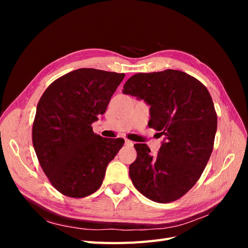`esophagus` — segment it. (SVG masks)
Masks as SVG:
<instances>
[{
    "label": "esophagus",
    "mask_w": 248,
    "mask_h": 248,
    "mask_svg": "<svg viewBox=\"0 0 248 248\" xmlns=\"http://www.w3.org/2000/svg\"><path fill=\"white\" fill-rule=\"evenodd\" d=\"M125 145H127V146H133V142L131 140H125Z\"/></svg>",
    "instance_id": "esophagus-1"
}]
</instances>
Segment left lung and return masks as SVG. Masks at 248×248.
<instances>
[{
	"mask_svg": "<svg viewBox=\"0 0 248 248\" xmlns=\"http://www.w3.org/2000/svg\"><path fill=\"white\" fill-rule=\"evenodd\" d=\"M123 93L151 106L148 125L166 137L154 156L146 144L134 145L131 181L153 202L177 201L198 182L211 156L217 129L212 97L199 79L172 69L134 74Z\"/></svg>",
	"mask_w": 248,
	"mask_h": 248,
	"instance_id": "left-lung-1",
	"label": "left lung"
}]
</instances>
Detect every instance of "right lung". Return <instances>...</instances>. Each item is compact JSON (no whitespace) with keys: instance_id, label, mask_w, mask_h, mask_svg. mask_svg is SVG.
<instances>
[{"instance_id":"obj_1","label":"right lung","mask_w":248,"mask_h":248,"mask_svg":"<svg viewBox=\"0 0 248 248\" xmlns=\"http://www.w3.org/2000/svg\"><path fill=\"white\" fill-rule=\"evenodd\" d=\"M124 73L80 68L47 87L37 104L32 140L50 184L62 194L80 199L99 189L108 164L124 144L93 131L107 110Z\"/></svg>"}]
</instances>
